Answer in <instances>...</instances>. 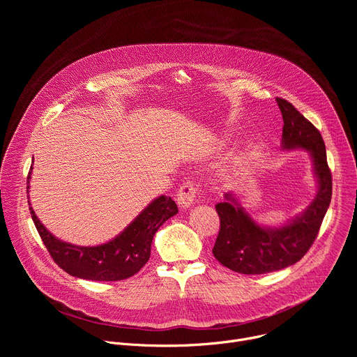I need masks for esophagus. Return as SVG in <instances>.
I'll return each instance as SVG.
<instances>
[{
  "label": "esophagus",
  "instance_id": "34e87169",
  "mask_svg": "<svg viewBox=\"0 0 357 357\" xmlns=\"http://www.w3.org/2000/svg\"><path fill=\"white\" fill-rule=\"evenodd\" d=\"M196 195H197V186L193 183V182H185L179 189H178V205L183 209L186 208H190L193 203H195V199H196Z\"/></svg>",
  "mask_w": 357,
  "mask_h": 357
}]
</instances>
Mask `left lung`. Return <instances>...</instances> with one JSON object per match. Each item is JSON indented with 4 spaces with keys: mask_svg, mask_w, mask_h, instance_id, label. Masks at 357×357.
I'll return each instance as SVG.
<instances>
[{
    "mask_svg": "<svg viewBox=\"0 0 357 357\" xmlns=\"http://www.w3.org/2000/svg\"><path fill=\"white\" fill-rule=\"evenodd\" d=\"M282 114V149L310 152L318 192L299 216L280 227L260 226L229 192L218 203L220 230L213 247L216 260L231 271L256 275L287 268L299 261L314 244L332 197V175L321 132L291 103L277 97Z\"/></svg>",
    "mask_w": 357,
    "mask_h": 357,
    "instance_id": "left-lung-1",
    "label": "left lung"
}]
</instances>
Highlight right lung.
Segmentation results:
<instances>
[{"label": "right lung", "instance_id": "add662e5", "mask_svg": "<svg viewBox=\"0 0 357 357\" xmlns=\"http://www.w3.org/2000/svg\"><path fill=\"white\" fill-rule=\"evenodd\" d=\"M32 171V167H31ZM29 179L26 193H29ZM28 203L29 196H28ZM35 227L50 257L68 274L91 281H120L137 274L149 260L151 244L157 230L178 213L176 203L161 195L113 240L98 245H76L59 240L38 219L29 206Z\"/></svg>", "mask_w": 357, "mask_h": 357}]
</instances>
